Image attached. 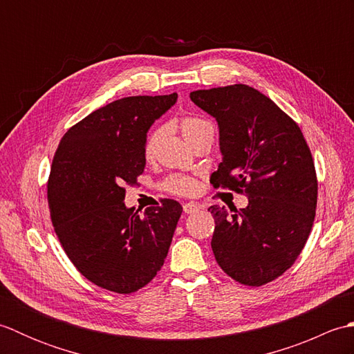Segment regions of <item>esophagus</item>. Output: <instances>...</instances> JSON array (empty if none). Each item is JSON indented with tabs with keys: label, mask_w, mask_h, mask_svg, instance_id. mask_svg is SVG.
Masks as SVG:
<instances>
[{
	"label": "esophagus",
	"mask_w": 354,
	"mask_h": 354,
	"mask_svg": "<svg viewBox=\"0 0 354 354\" xmlns=\"http://www.w3.org/2000/svg\"><path fill=\"white\" fill-rule=\"evenodd\" d=\"M199 212V205L194 204V202H187V204H184V213L185 214H193Z\"/></svg>",
	"instance_id": "34e87169"
}]
</instances>
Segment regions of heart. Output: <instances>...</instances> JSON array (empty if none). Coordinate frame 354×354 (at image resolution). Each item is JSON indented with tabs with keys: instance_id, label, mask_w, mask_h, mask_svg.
Segmentation results:
<instances>
[{
	"instance_id": "b5f03b06",
	"label": "heart",
	"mask_w": 354,
	"mask_h": 354,
	"mask_svg": "<svg viewBox=\"0 0 354 354\" xmlns=\"http://www.w3.org/2000/svg\"><path fill=\"white\" fill-rule=\"evenodd\" d=\"M207 127H213L212 123L207 122V120H202L198 117H185L181 122V131L184 137L189 140L193 135H196L202 129H207ZM162 129L155 131L146 141V155H152L158 140L161 138ZM164 189L176 194H189L194 189H196V183L193 181L189 176H173L164 183Z\"/></svg>"
}]
</instances>
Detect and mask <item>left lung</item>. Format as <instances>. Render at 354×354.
I'll return each mask as SVG.
<instances>
[{
    "mask_svg": "<svg viewBox=\"0 0 354 354\" xmlns=\"http://www.w3.org/2000/svg\"><path fill=\"white\" fill-rule=\"evenodd\" d=\"M190 99L219 126L222 162L213 185L248 196L232 214L208 208L216 261L239 283L266 284L295 263L310 234L318 199L310 149L298 124L251 86L198 89Z\"/></svg>",
    "mask_w": 354,
    "mask_h": 354,
    "instance_id": "left-lung-1",
    "label": "left lung"
}]
</instances>
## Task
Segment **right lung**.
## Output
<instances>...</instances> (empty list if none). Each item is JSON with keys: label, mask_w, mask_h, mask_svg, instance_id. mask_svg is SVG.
I'll list each match as a JSON object with an SVG mask.
<instances>
[{"label": "right lung", "mask_w": 354, "mask_h": 354, "mask_svg": "<svg viewBox=\"0 0 354 354\" xmlns=\"http://www.w3.org/2000/svg\"><path fill=\"white\" fill-rule=\"evenodd\" d=\"M176 100L173 93L108 103L68 129L53 158V227L79 272L106 290L145 288L167 257L183 207L164 199L141 216L126 207L123 185L145 171L150 126Z\"/></svg>", "instance_id": "right-lung-1"}]
</instances>
